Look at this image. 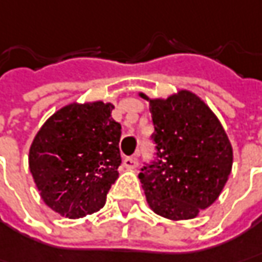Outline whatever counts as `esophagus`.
Listing matches in <instances>:
<instances>
[{
	"label": "esophagus",
	"mask_w": 262,
	"mask_h": 262,
	"mask_svg": "<svg viewBox=\"0 0 262 262\" xmlns=\"http://www.w3.org/2000/svg\"><path fill=\"white\" fill-rule=\"evenodd\" d=\"M139 164V160H138V155H132V157H126L124 158V161H123V165L126 167V168H136Z\"/></svg>",
	"instance_id": "obj_1"
}]
</instances>
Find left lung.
Segmentation results:
<instances>
[{
	"mask_svg": "<svg viewBox=\"0 0 262 262\" xmlns=\"http://www.w3.org/2000/svg\"><path fill=\"white\" fill-rule=\"evenodd\" d=\"M155 158L139 179L154 212L189 220L219 198L233 164V149L222 123L189 91L149 99Z\"/></svg>",
	"mask_w": 262,
	"mask_h": 262,
	"instance_id": "left-lung-1",
	"label": "left lung"
}]
</instances>
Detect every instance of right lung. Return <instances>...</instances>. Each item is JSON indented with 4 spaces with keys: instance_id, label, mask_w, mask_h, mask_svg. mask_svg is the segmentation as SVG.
Masks as SVG:
<instances>
[{
    "instance_id": "add662e5",
    "label": "right lung",
    "mask_w": 262,
    "mask_h": 262,
    "mask_svg": "<svg viewBox=\"0 0 262 262\" xmlns=\"http://www.w3.org/2000/svg\"><path fill=\"white\" fill-rule=\"evenodd\" d=\"M113 104H70L36 133L29 168L43 202L69 219L97 212L119 177L121 126Z\"/></svg>"
}]
</instances>
